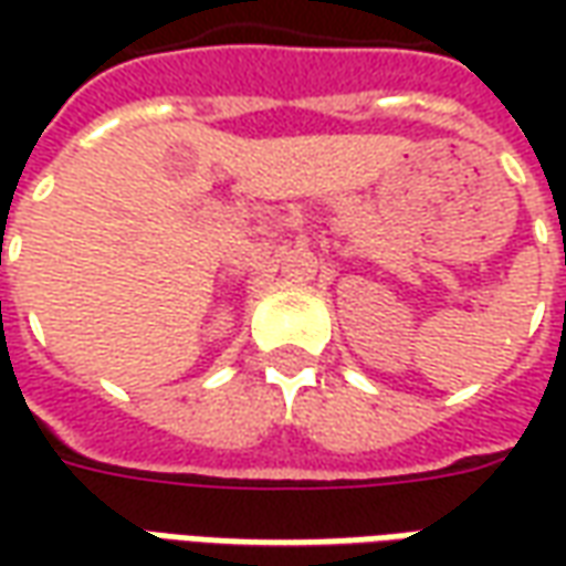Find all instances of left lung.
Listing matches in <instances>:
<instances>
[{
  "label": "left lung",
  "instance_id": "1",
  "mask_svg": "<svg viewBox=\"0 0 566 566\" xmlns=\"http://www.w3.org/2000/svg\"><path fill=\"white\" fill-rule=\"evenodd\" d=\"M0 263H2V251H0Z\"/></svg>",
  "mask_w": 566,
  "mask_h": 566
}]
</instances>
